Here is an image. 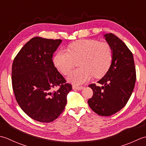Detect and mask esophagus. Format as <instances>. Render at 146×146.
I'll use <instances>...</instances> for the list:
<instances>
[{"label":"esophagus","mask_w":146,"mask_h":146,"mask_svg":"<svg viewBox=\"0 0 146 146\" xmlns=\"http://www.w3.org/2000/svg\"><path fill=\"white\" fill-rule=\"evenodd\" d=\"M83 86H75L74 85L72 86V88L74 89V90H81L83 89Z\"/></svg>","instance_id":"34e87169"}]
</instances>
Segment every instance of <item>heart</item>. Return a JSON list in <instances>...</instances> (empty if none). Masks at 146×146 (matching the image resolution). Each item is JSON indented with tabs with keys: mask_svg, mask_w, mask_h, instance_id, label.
<instances>
[{
	"mask_svg": "<svg viewBox=\"0 0 146 146\" xmlns=\"http://www.w3.org/2000/svg\"><path fill=\"white\" fill-rule=\"evenodd\" d=\"M68 51L61 50L54 57L56 68L65 76L69 74L79 61L81 68L70 74L69 80L75 84H81L95 77L103 76L111 64L113 51L108 43L94 40L77 41L69 46Z\"/></svg>",
	"mask_w": 146,
	"mask_h": 146,
	"instance_id": "1",
	"label": "heart"
}]
</instances>
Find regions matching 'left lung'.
<instances>
[{
  "label": "left lung",
  "instance_id": "left-lung-1",
  "mask_svg": "<svg viewBox=\"0 0 146 146\" xmlns=\"http://www.w3.org/2000/svg\"><path fill=\"white\" fill-rule=\"evenodd\" d=\"M111 47L113 58L108 72L98 83L89 85L93 96L88 100L89 106L101 116L108 117L125 106L135 86L136 71L132 52L120 38L113 33L105 35Z\"/></svg>",
  "mask_w": 146,
  "mask_h": 146
}]
</instances>
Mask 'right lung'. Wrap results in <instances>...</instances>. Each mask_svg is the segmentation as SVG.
<instances>
[{
  "label": "right lung",
  "instance_id": "1",
  "mask_svg": "<svg viewBox=\"0 0 146 146\" xmlns=\"http://www.w3.org/2000/svg\"><path fill=\"white\" fill-rule=\"evenodd\" d=\"M61 42L60 39L33 38L13 63L12 85L17 102L26 114L40 122L50 123L60 116L72 90L52 60Z\"/></svg>",
  "mask_w": 146,
  "mask_h": 146
}]
</instances>
